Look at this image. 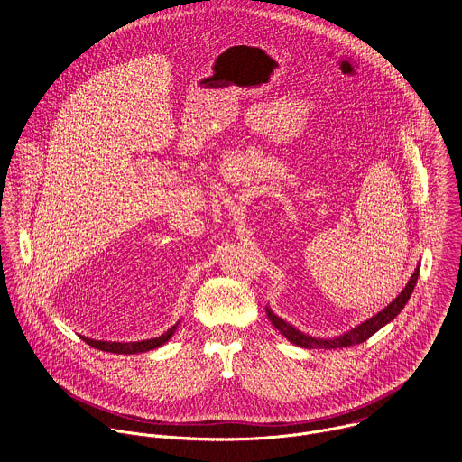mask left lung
Listing matches in <instances>:
<instances>
[{"mask_svg": "<svg viewBox=\"0 0 462 462\" xmlns=\"http://www.w3.org/2000/svg\"><path fill=\"white\" fill-rule=\"evenodd\" d=\"M418 275H420V263L416 264V268H414L411 279L407 281L405 288L398 293V297L392 304H388L383 311H379L372 319L361 322L354 329L346 330V332H343L339 336H334V337H315V336L304 334L302 330H299L297 328H293L291 324L284 322L282 319H279L268 306L264 310H266V317L270 319L272 326L279 330L288 341H291L297 346H302V348H341V346L359 345V343L366 341L370 336H374L377 330L383 329L386 324H390L396 315L405 308V304L411 299V293L416 286Z\"/></svg>", "mask_w": 462, "mask_h": 462, "instance_id": "obj_1", "label": "left lung"}]
</instances>
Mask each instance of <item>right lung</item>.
<instances>
[{
    "label": "right lung",
    "instance_id": "add662e5",
    "mask_svg": "<svg viewBox=\"0 0 462 462\" xmlns=\"http://www.w3.org/2000/svg\"><path fill=\"white\" fill-rule=\"evenodd\" d=\"M178 324L172 326L171 329L163 332L158 337L142 339V341H126V343H123V341H101V339H90V337H85V336H81V339L85 343H88L90 346H94L97 350H103V352H112V354H140V352L154 350V348L162 346L163 343H167L172 337V334L178 329Z\"/></svg>",
    "mask_w": 462,
    "mask_h": 462
}]
</instances>
